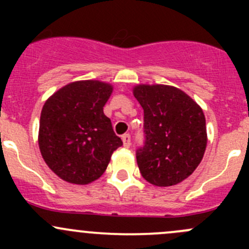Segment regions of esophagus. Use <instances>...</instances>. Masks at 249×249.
I'll list each match as a JSON object with an SVG mask.
<instances>
[{
	"mask_svg": "<svg viewBox=\"0 0 249 249\" xmlns=\"http://www.w3.org/2000/svg\"><path fill=\"white\" fill-rule=\"evenodd\" d=\"M122 140H123V143H124V147L129 148L130 144H131V136H130L129 134H125L123 135Z\"/></svg>",
	"mask_w": 249,
	"mask_h": 249,
	"instance_id": "esophagus-1",
	"label": "esophagus"
}]
</instances>
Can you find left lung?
Returning a JSON list of instances; mask_svg holds the SVG:
<instances>
[{"instance_id":"1","label":"left lung","mask_w":249,"mask_h":249,"mask_svg":"<svg viewBox=\"0 0 249 249\" xmlns=\"http://www.w3.org/2000/svg\"><path fill=\"white\" fill-rule=\"evenodd\" d=\"M144 142L136 150L142 177L157 187L182 182L201 162L206 144L202 109L185 92L167 85H137Z\"/></svg>"}]
</instances>
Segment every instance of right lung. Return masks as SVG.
Wrapping results in <instances>:
<instances>
[{"mask_svg": "<svg viewBox=\"0 0 249 249\" xmlns=\"http://www.w3.org/2000/svg\"><path fill=\"white\" fill-rule=\"evenodd\" d=\"M112 87L99 80L70 83L47 100L39 119L38 144L44 161L61 179L88 184L106 171L123 141L104 106Z\"/></svg>", "mask_w": 249, "mask_h": 249, "instance_id": "1", "label": "right lung"}]
</instances>
